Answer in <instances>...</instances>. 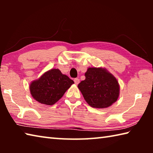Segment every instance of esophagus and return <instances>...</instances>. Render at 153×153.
<instances>
[{"instance_id":"34e87169","label":"esophagus","mask_w":153,"mask_h":153,"mask_svg":"<svg viewBox=\"0 0 153 153\" xmlns=\"http://www.w3.org/2000/svg\"><path fill=\"white\" fill-rule=\"evenodd\" d=\"M74 80V82H75V84H78L79 83V78H75Z\"/></svg>"}]
</instances>
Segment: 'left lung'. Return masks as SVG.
Listing matches in <instances>:
<instances>
[{
	"instance_id": "left-lung-1",
	"label": "left lung",
	"mask_w": 153,
	"mask_h": 153,
	"mask_svg": "<svg viewBox=\"0 0 153 153\" xmlns=\"http://www.w3.org/2000/svg\"><path fill=\"white\" fill-rule=\"evenodd\" d=\"M85 77L77 87L90 106L104 108L117 101L120 95L118 82L105 69L90 67Z\"/></svg>"
}]
</instances>
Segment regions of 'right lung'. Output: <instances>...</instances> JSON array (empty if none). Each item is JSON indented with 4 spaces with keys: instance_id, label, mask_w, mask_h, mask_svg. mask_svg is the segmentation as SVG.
Listing matches in <instances>:
<instances>
[{
    "instance_id": "obj_1",
    "label": "right lung",
    "mask_w": 153,
    "mask_h": 153,
    "mask_svg": "<svg viewBox=\"0 0 153 153\" xmlns=\"http://www.w3.org/2000/svg\"><path fill=\"white\" fill-rule=\"evenodd\" d=\"M74 83L58 69H51L30 84V93L36 100L42 104L52 105L63 97Z\"/></svg>"
}]
</instances>
